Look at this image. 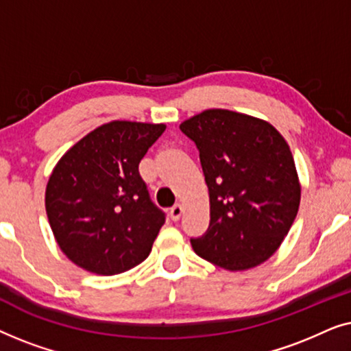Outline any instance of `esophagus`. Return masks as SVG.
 Here are the masks:
<instances>
[{
    "label": "esophagus",
    "mask_w": 351,
    "mask_h": 351,
    "mask_svg": "<svg viewBox=\"0 0 351 351\" xmlns=\"http://www.w3.org/2000/svg\"><path fill=\"white\" fill-rule=\"evenodd\" d=\"M182 213H184V208H182L180 204H176L174 208H171V213H169V215H171V219L174 220H179L180 219V215H182Z\"/></svg>",
    "instance_id": "obj_1"
}]
</instances>
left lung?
<instances>
[{"mask_svg":"<svg viewBox=\"0 0 351 351\" xmlns=\"http://www.w3.org/2000/svg\"><path fill=\"white\" fill-rule=\"evenodd\" d=\"M196 143L210 222L191 239L201 258L228 271L267 262L294 223L302 186L286 138L265 119L209 108L180 123Z\"/></svg>","mask_w":351,"mask_h":351,"instance_id":"1","label":"left lung"}]
</instances>
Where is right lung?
<instances>
[{
	"label": "right lung",
	"instance_id": "1",
	"mask_svg": "<svg viewBox=\"0 0 351 351\" xmlns=\"http://www.w3.org/2000/svg\"><path fill=\"white\" fill-rule=\"evenodd\" d=\"M165 129V123L114 119L57 161L46 185V214L75 265L112 276L148 257L165 214L150 201L138 162Z\"/></svg>",
	"mask_w": 351,
	"mask_h": 351
}]
</instances>
